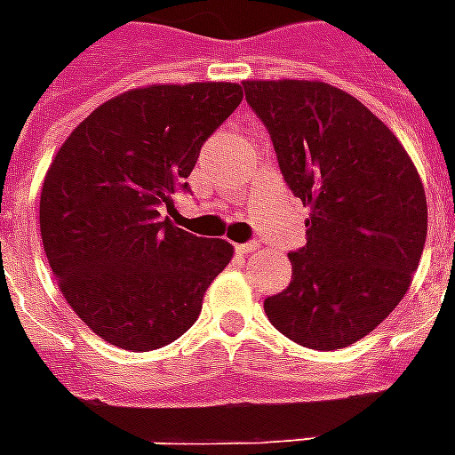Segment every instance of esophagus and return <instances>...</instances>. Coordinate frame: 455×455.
I'll return each mask as SVG.
<instances>
[{
	"label": "esophagus",
	"instance_id": "obj_1",
	"mask_svg": "<svg viewBox=\"0 0 455 455\" xmlns=\"http://www.w3.org/2000/svg\"><path fill=\"white\" fill-rule=\"evenodd\" d=\"M256 248H258L256 241H251V243H238L236 251H238V253H241V256H248V253H253Z\"/></svg>",
	"mask_w": 455,
	"mask_h": 455
}]
</instances>
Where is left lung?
<instances>
[{"instance_id": "obj_1", "label": "left lung", "mask_w": 455, "mask_h": 455, "mask_svg": "<svg viewBox=\"0 0 455 455\" xmlns=\"http://www.w3.org/2000/svg\"><path fill=\"white\" fill-rule=\"evenodd\" d=\"M277 165L309 207L292 283L263 307L280 334L346 348L407 295L427 241V195L397 136L355 97L315 80H246Z\"/></svg>"}]
</instances>
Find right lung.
<instances>
[{
    "instance_id": "1",
    "label": "right lung",
    "mask_w": 455,
    "mask_h": 455,
    "mask_svg": "<svg viewBox=\"0 0 455 455\" xmlns=\"http://www.w3.org/2000/svg\"><path fill=\"white\" fill-rule=\"evenodd\" d=\"M243 100L241 84H150L100 104L65 139L41 189V238L60 292L94 334L153 351L197 322L228 266L224 238L160 219L204 140Z\"/></svg>"
}]
</instances>
